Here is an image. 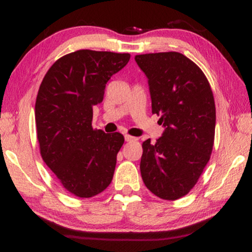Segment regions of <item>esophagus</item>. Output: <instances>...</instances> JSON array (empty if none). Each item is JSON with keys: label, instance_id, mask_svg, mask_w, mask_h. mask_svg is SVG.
Returning <instances> with one entry per match:
<instances>
[{"label": "esophagus", "instance_id": "esophagus-1", "mask_svg": "<svg viewBox=\"0 0 252 252\" xmlns=\"http://www.w3.org/2000/svg\"><path fill=\"white\" fill-rule=\"evenodd\" d=\"M124 138H126V142H136V141L138 140V138H136L134 136H130V135H126L124 136Z\"/></svg>", "mask_w": 252, "mask_h": 252}]
</instances>
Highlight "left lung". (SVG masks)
Masks as SVG:
<instances>
[{
	"label": "left lung",
	"mask_w": 252,
	"mask_h": 252,
	"mask_svg": "<svg viewBox=\"0 0 252 252\" xmlns=\"http://www.w3.org/2000/svg\"><path fill=\"white\" fill-rule=\"evenodd\" d=\"M135 60L148 78L152 112L164 126L155 143H142L141 175L153 194L176 200L195 186L212 154V90L200 67L179 52L138 54Z\"/></svg>",
	"instance_id": "left-lung-1"
}]
</instances>
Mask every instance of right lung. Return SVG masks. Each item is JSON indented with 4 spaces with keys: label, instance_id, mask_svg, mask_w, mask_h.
I'll list each match as a JSON object with an SVG mask.
<instances>
[{
    "label": "right lung",
    "instance_id": "right-lung-1",
    "mask_svg": "<svg viewBox=\"0 0 252 252\" xmlns=\"http://www.w3.org/2000/svg\"><path fill=\"white\" fill-rule=\"evenodd\" d=\"M129 53L79 50L58 59L43 77L35 102L36 137L43 162L66 190L92 198L111 184L120 132L92 128L94 106Z\"/></svg>",
    "mask_w": 252,
    "mask_h": 252
}]
</instances>
